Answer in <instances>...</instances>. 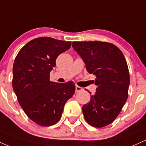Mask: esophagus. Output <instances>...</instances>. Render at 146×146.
Masks as SVG:
<instances>
[{
  "mask_svg": "<svg viewBox=\"0 0 146 146\" xmlns=\"http://www.w3.org/2000/svg\"><path fill=\"white\" fill-rule=\"evenodd\" d=\"M81 90H83V88H82L81 87L76 86V92H80Z\"/></svg>",
  "mask_w": 146,
  "mask_h": 146,
  "instance_id": "1",
  "label": "esophagus"
}]
</instances>
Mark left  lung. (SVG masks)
Segmentation results:
<instances>
[{"label":"left lung","mask_w":146,"mask_h":146,"mask_svg":"<svg viewBox=\"0 0 146 146\" xmlns=\"http://www.w3.org/2000/svg\"><path fill=\"white\" fill-rule=\"evenodd\" d=\"M72 47L88 72L96 76V92L82 108L85 119L95 127L109 125L128 97L130 74L125 57L119 47L108 42L74 41Z\"/></svg>","instance_id":"left-lung-1"}]
</instances>
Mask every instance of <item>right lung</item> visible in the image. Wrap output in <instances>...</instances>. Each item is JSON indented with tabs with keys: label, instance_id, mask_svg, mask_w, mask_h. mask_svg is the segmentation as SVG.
Segmentation results:
<instances>
[{
	"label": "right lung",
	"instance_id": "1",
	"mask_svg": "<svg viewBox=\"0 0 146 146\" xmlns=\"http://www.w3.org/2000/svg\"><path fill=\"white\" fill-rule=\"evenodd\" d=\"M72 42L50 37L34 38L18 53L13 65L12 87L26 115L41 126H51L60 120L65 103L75 92L72 81H50V72L60 54Z\"/></svg>",
	"mask_w": 146,
	"mask_h": 146
}]
</instances>
